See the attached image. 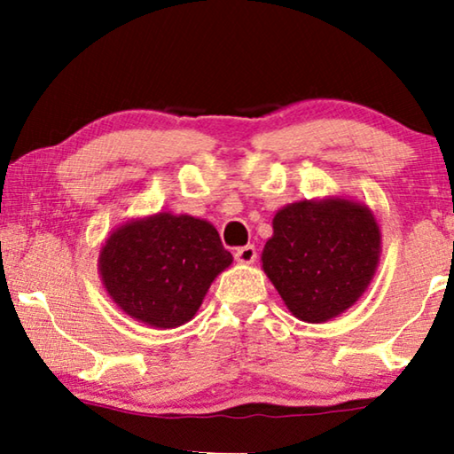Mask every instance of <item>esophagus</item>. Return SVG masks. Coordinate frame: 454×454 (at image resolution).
I'll use <instances>...</instances> for the list:
<instances>
[{"label": "esophagus", "mask_w": 454, "mask_h": 454, "mask_svg": "<svg viewBox=\"0 0 454 454\" xmlns=\"http://www.w3.org/2000/svg\"><path fill=\"white\" fill-rule=\"evenodd\" d=\"M235 260H238L239 264H254V260H256V247L254 246L238 247V250H235Z\"/></svg>", "instance_id": "obj_1"}]
</instances>
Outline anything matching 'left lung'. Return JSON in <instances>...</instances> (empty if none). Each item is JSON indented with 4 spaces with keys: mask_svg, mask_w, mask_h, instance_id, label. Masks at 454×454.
<instances>
[{
    "mask_svg": "<svg viewBox=\"0 0 454 454\" xmlns=\"http://www.w3.org/2000/svg\"><path fill=\"white\" fill-rule=\"evenodd\" d=\"M380 254L374 213L353 198L325 196L277 210L260 260L289 312L320 325L356 306Z\"/></svg>",
    "mask_w": 454,
    "mask_h": 454,
    "instance_id": "obj_1",
    "label": "left lung"
}]
</instances>
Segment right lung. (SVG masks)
I'll return each instance as SVG.
<instances>
[{"instance_id":"right-lung-1","label":"right lung","mask_w":454,"mask_h":454,"mask_svg":"<svg viewBox=\"0 0 454 454\" xmlns=\"http://www.w3.org/2000/svg\"><path fill=\"white\" fill-rule=\"evenodd\" d=\"M231 262L215 225L160 210L107 235L98 275L123 314L165 331L194 318L210 285Z\"/></svg>"}]
</instances>
